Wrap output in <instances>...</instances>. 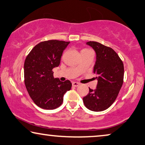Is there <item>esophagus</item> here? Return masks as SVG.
I'll use <instances>...</instances> for the list:
<instances>
[{
	"instance_id": "obj_1",
	"label": "esophagus",
	"mask_w": 145,
	"mask_h": 145,
	"mask_svg": "<svg viewBox=\"0 0 145 145\" xmlns=\"http://www.w3.org/2000/svg\"><path fill=\"white\" fill-rule=\"evenodd\" d=\"M80 84L79 83H77V82H73L72 83V86H75V87H76V86H78Z\"/></svg>"
}]
</instances>
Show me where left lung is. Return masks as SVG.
<instances>
[{
    "label": "left lung",
    "mask_w": 145,
    "mask_h": 145,
    "mask_svg": "<svg viewBox=\"0 0 145 145\" xmlns=\"http://www.w3.org/2000/svg\"><path fill=\"white\" fill-rule=\"evenodd\" d=\"M86 45L94 49L96 55L93 72L98 80L96 88L90 89L83 98L85 107L92 111H102L113 104L123 84L124 64L113 49L96 42Z\"/></svg>",
    "instance_id": "left-lung-1"
}]
</instances>
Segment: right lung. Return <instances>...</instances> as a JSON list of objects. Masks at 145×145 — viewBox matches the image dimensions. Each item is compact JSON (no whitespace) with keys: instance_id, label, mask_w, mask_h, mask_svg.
Segmentation results:
<instances>
[{"instance_id":"right-lung-1","label":"right lung","mask_w":145,"mask_h":145,"mask_svg":"<svg viewBox=\"0 0 145 145\" xmlns=\"http://www.w3.org/2000/svg\"><path fill=\"white\" fill-rule=\"evenodd\" d=\"M70 42L48 40L39 43L26 58L25 84L28 93L38 107L55 109L61 105L63 97L72 88L69 80L54 78L53 69L59 66L62 53Z\"/></svg>"}]
</instances>
